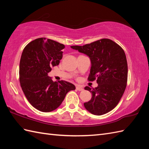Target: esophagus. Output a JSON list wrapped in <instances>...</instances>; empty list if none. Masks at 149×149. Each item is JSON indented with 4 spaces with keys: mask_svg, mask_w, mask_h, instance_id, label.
I'll use <instances>...</instances> for the list:
<instances>
[{
    "mask_svg": "<svg viewBox=\"0 0 149 149\" xmlns=\"http://www.w3.org/2000/svg\"><path fill=\"white\" fill-rule=\"evenodd\" d=\"M76 89L78 91H83L84 90L83 88L81 86H80V85H77V86H76Z\"/></svg>",
    "mask_w": 149,
    "mask_h": 149,
    "instance_id": "esophagus-1",
    "label": "esophagus"
}]
</instances>
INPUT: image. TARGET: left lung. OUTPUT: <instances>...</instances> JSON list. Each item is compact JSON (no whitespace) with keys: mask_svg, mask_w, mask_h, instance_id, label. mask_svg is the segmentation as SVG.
<instances>
[{"mask_svg":"<svg viewBox=\"0 0 149 149\" xmlns=\"http://www.w3.org/2000/svg\"><path fill=\"white\" fill-rule=\"evenodd\" d=\"M72 49L89 57L91 61L89 81L97 79L98 86L85 90L92 93L84 107L95 115L109 112L117 106L125 90L127 81V62L125 54L118 44L109 39H101Z\"/></svg>","mask_w":149,"mask_h":149,"instance_id":"8db88e82","label":"left lung"}]
</instances>
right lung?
Segmentation results:
<instances>
[{"label":"right lung","instance_id":"right-lung-1","mask_svg":"<svg viewBox=\"0 0 149 149\" xmlns=\"http://www.w3.org/2000/svg\"><path fill=\"white\" fill-rule=\"evenodd\" d=\"M63 44L45 38L27 44L22 54L19 68L20 83L27 99L42 112H50L61 105L74 84L65 81H53L48 76L52 67L63 58Z\"/></svg>","mask_w":149,"mask_h":149}]
</instances>
